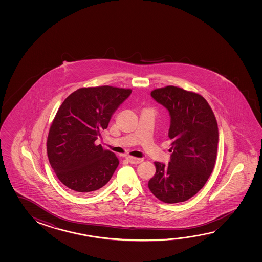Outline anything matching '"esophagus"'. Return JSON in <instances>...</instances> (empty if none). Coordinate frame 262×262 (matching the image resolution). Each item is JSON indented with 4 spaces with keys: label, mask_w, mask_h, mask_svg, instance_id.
Segmentation results:
<instances>
[{
    "label": "esophagus",
    "mask_w": 262,
    "mask_h": 262,
    "mask_svg": "<svg viewBox=\"0 0 262 262\" xmlns=\"http://www.w3.org/2000/svg\"><path fill=\"white\" fill-rule=\"evenodd\" d=\"M127 159H128L129 163H133V164H138V163H141L142 162V158H137V157H133V156H128Z\"/></svg>",
    "instance_id": "obj_1"
}]
</instances>
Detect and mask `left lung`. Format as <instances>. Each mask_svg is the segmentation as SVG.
Instances as JSON below:
<instances>
[{
	"instance_id": "left-lung-1",
	"label": "left lung",
	"mask_w": 262,
	"mask_h": 262,
	"mask_svg": "<svg viewBox=\"0 0 262 262\" xmlns=\"http://www.w3.org/2000/svg\"><path fill=\"white\" fill-rule=\"evenodd\" d=\"M171 116V162H155L148 187L159 200L174 204L188 200L206 185L214 170L219 127L214 112L198 93L167 86L150 92Z\"/></svg>"
}]
</instances>
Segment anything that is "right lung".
I'll return each instance as SVG.
<instances>
[{
	"label": "right lung",
	"instance_id": "obj_1",
	"mask_svg": "<svg viewBox=\"0 0 262 262\" xmlns=\"http://www.w3.org/2000/svg\"><path fill=\"white\" fill-rule=\"evenodd\" d=\"M130 93V89L116 86L81 88L61 104L49 129L47 150L57 178L73 193H92L111 180L119 160L95 142Z\"/></svg>",
	"mask_w": 262,
	"mask_h": 262
}]
</instances>
